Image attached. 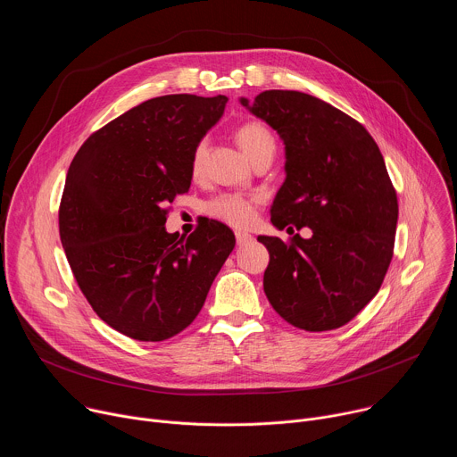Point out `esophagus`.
<instances>
[{
  "label": "esophagus",
  "mask_w": 457,
  "mask_h": 457,
  "mask_svg": "<svg viewBox=\"0 0 457 457\" xmlns=\"http://www.w3.org/2000/svg\"><path fill=\"white\" fill-rule=\"evenodd\" d=\"M235 238H237V244H238V245H245V244L253 242V235H249V233H245V231H237V233H235Z\"/></svg>",
  "instance_id": "34e87169"
}]
</instances>
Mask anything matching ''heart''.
<instances>
[{"label": "heart", "instance_id": "1", "mask_svg": "<svg viewBox=\"0 0 457 457\" xmlns=\"http://www.w3.org/2000/svg\"><path fill=\"white\" fill-rule=\"evenodd\" d=\"M238 145L242 150L249 155L251 161H254L260 154L264 152H275L277 143L270 128L262 122L249 120L244 122L237 132ZM208 159V141L203 139L197 143L191 155V171L193 175H201L204 171ZM260 203L258 195H242V193H220L215 199H212L206 204V213L212 215L217 220H222L235 228H244L251 224L254 219L256 204Z\"/></svg>", "mask_w": 457, "mask_h": 457}]
</instances>
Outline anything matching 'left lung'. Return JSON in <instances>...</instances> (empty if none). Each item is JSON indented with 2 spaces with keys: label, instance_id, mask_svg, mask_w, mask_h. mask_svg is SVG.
Masks as SVG:
<instances>
[{
  "label": "left lung",
  "instance_id": "left-lung-1",
  "mask_svg": "<svg viewBox=\"0 0 457 457\" xmlns=\"http://www.w3.org/2000/svg\"><path fill=\"white\" fill-rule=\"evenodd\" d=\"M240 103L286 145L273 226L312 231L289 244L258 237L270 251L266 296L298 329H338L376 296L393 260L398 197L383 155L358 120L309 94L266 90Z\"/></svg>",
  "mask_w": 457,
  "mask_h": 457
}]
</instances>
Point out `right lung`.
I'll use <instances>...</instances> for the list:
<instances>
[{
	"instance_id": "right-lung-1",
	"label": "right lung",
	"mask_w": 457,
	"mask_h": 457,
	"mask_svg": "<svg viewBox=\"0 0 457 457\" xmlns=\"http://www.w3.org/2000/svg\"><path fill=\"white\" fill-rule=\"evenodd\" d=\"M228 97L173 94L124 112L76 154L59 206V237L76 282L112 329L168 340L197 318L235 247L233 231L203 220L168 233V204L191 184L195 146Z\"/></svg>"
}]
</instances>
